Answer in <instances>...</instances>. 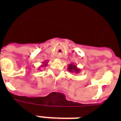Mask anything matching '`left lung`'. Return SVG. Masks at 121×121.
Instances as JSON below:
<instances>
[{
    "mask_svg": "<svg viewBox=\"0 0 121 121\" xmlns=\"http://www.w3.org/2000/svg\"><path fill=\"white\" fill-rule=\"evenodd\" d=\"M68 70L70 72H72V73H78L80 72V69L77 67L76 65H75L73 63L68 65Z\"/></svg>",
    "mask_w": 121,
    "mask_h": 121,
    "instance_id": "left-lung-1",
    "label": "left lung"
}]
</instances>
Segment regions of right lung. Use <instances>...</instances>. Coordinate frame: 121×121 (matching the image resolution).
Wrapping results in <instances>:
<instances>
[{"label":"right lung","mask_w":121,"mask_h":121,"mask_svg":"<svg viewBox=\"0 0 121 121\" xmlns=\"http://www.w3.org/2000/svg\"><path fill=\"white\" fill-rule=\"evenodd\" d=\"M48 65V62H46V61H44V62H43V65H42L41 66V67H43V66H44V67H45V66H46V65Z\"/></svg>","instance_id":"add662e5"}]
</instances>
